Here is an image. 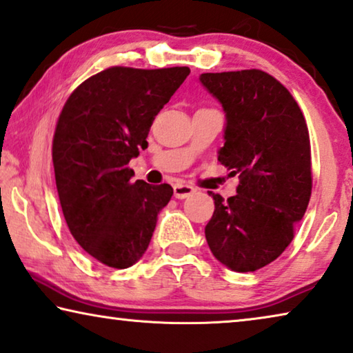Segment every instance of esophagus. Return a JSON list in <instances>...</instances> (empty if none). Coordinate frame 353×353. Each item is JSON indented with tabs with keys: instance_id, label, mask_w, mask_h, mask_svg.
<instances>
[{
	"instance_id": "esophagus-1",
	"label": "esophagus",
	"mask_w": 353,
	"mask_h": 353,
	"mask_svg": "<svg viewBox=\"0 0 353 353\" xmlns=\"http://www.w3.org/2000/svg\"><path fill=\"white\" fill-rule=\"evenodd\" d=\"M194 188L192 185H187V183H182V182H177L174 185V196L179 198V199H183L187 196H190V194H193Z\"/></svg>"
}]
</instances>
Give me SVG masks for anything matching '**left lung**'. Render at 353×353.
I'll use <instances>...</instances> for the list:
<instances>
[{
    "label": "left lung",
    "instance_id": "left-lung-1",
    "mask_svg": "<svg viewBox=\"0 0 353 353\" xmlns=\"http://www.w3.org/2000/svg\"><path fill=\"white\" fill-rule=\"evenodd\" d=\"M199 81L227 115L219 161L239 176L234 196L208 192L215 209L206 241L230 270L256 271L292 243L311 199L306 120L292 93L261 70L204 72Z\"/></svg>",
    "mask_w": 353,
    "mask_h": 353
}]
</instances>
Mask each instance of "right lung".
Masks as SVG:
<instances>
[{"instance_id":"obj_1","label":"right lung","mask_w":353,"mask_h":353,"mask_svg":"<svg viewBox=\"0 0 353 353\" xmlns=\"http://www.w3.org/2000/svg\"><path fill=\"white\" fill-rule=\"evenodd\" d=\"M188 74L187 66H110L83 81L61 109L52 141L61 210L72 238L103 265H134L170 203V183L131 182L128 163L147 149L155 115Z\"/></svg>"}]
</instances>
